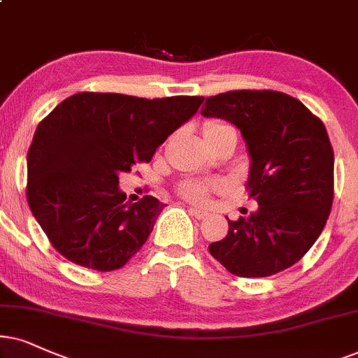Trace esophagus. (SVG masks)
<instances>
[{
	"mask_svg": "<svg viewBox=\"0 0 358 358\" xmlns=\"http://www.w3.org/2000/svg\"><path fill=\"white\" fill-rule=\"evenodd\" d=\"M189 213H192V215L196 220H205V218H208V216H210V213L203 211V210H200V208H189Z\"/></svg>",
	"mask_w": 358,
	"mask_h": 358,
	"instance_id": "1",
	"label": "esophagus"
}]
</instances>
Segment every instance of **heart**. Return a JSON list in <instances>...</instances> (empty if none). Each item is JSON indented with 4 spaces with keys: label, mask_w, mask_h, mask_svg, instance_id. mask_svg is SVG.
Instances as JSON below:
<instances>
[{
    "label": "heart",
    "mask_w": 358,
    "mask_h": 358,
    "mask_svg": "<svg viewBox=\"0 0 358 358\" xmlns=\"http://www.w3.org/2000/svg\"><path fill=\"white\" fill-rule=\"evenodd\" d=\"M229 130H234V129L231 125L223 124V122H208L205 125V138L215 137V135H220L223 132H229ZM213 192H216V185L213 183L188 182L182 187L183 196L194 203H205Z\"/></svg>",
    "instance_id": "obj_1"
}]
</instances>
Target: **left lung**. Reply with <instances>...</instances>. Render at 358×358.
I'll use <instances>...</instances> for the list:
<instances>
[{
    "instance_id": "left-lung-1",
    "label": "left lung",
    "mask_w": 358,
    "mask_h": 358,
    "mask_svg": "<svg viewBox=\"0 0 358 358\" xmlns=\"http://www.w3.org/2000/svg\"><path fill=\"white\" fill-rule=\"evenodd\" d=\"M203 117L231 122L250 155L246 188L257 210L228 220L210 252L231 274L266 278L296 264L317 241L334 200V150L322 120L275 90L206 97Z\"/></svg>"
}]
</instances>
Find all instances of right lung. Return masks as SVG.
Instances as JSON below:
<instances>
[{"label":"right lung","mask_w":358,"mask_h":358,"mask_svg":"<svg viewBox=\"0 0 358 358\" xmlns=\"http://www.w3.org/2000/svg\"><path fill=\"white\" fill-rule=\"evenodd\" d=\"M203 101L79 92L41 122L28 152L26 196L57 252L102 273L138 252L165 205L150 194L127 203L119 175L150 162Z\"/></svg>","instance_id":"right-lung-1"}]
</instances>
